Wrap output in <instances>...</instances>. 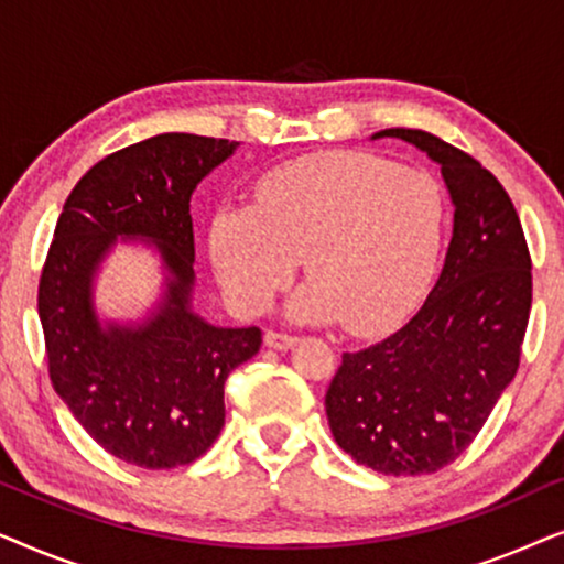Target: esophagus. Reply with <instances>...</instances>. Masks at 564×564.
<instances>
[{"label": "esophagus", "instance_id": "esophagus-1", "mask_svg": "<svg viewBox=\"0 0 564 564\" xmlns=\"http://www.w3.org/2000/svg\"><path fill=\"white\" fill-rule=\"evenodd\" d=\"M295 341H297L295 336L282 334V330H267L264 334V344L269 346V349H290Z\"/></svg>", "mask_w": 564, "mask_h": 564}]
</instances>
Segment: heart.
Returning a JSON list of instances; mask_svg holds the SVG:
<instances>
[{
    "label": "heart",
    "instance_id": "b5f03b06",
    "mask_svg": "<svg viewBox=\"0 0 564 564\" xmlns=\"http://www.w3.org/2000/svg\"><path fill=\"white\" fill-rule=\"evenodd\" d=\"M449 230L434 176L359 151L318 153L269 172L253 205L210 220V257L241 313H259L303 257L311 282L292 297L297 321L377 334L429 288Z\"/></svg>",
    "mask_w": 564,
    "mask_h": 564
}]
</instances>
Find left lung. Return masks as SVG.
I'll list each match as a JSON object with an SVG mask.
<instances>
[{"instance_id":"obj_1","label":"left lung","mask_w":564,"mask_h":564,"mask_svg":"<svg viewBox=\"0 0 564 564\" xmlns=\"http://www.w3.org/2000/svg\"><path fill=\"white\" fill-rule=\"evenodd\" d=\"M400 138L442 166L454 203L444 269L395 334L346 351L326 392L336 444L382 475H429L459 457L521 361L531 311V257L519 213L480 161L413 128Z\"/></svg>"}]
</instances>
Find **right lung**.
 Masks as SVG:
<instances>
[{
    "instance_id": "1",
    "label": "right lung",
    "mask_w": 564,
    "mask_h": 564,
    "mask_svg": "<svg viewBox=\"0 0 564 564\" xmlns=\"http://www.w3.org/2000/svg\"><path fill=\"white\" fill-rule=\"evenodd\" d=\"M236 141L161 133L97 161L76 182L37 284L53 390L84 431L128 465L172 469L210 449L226 423L223 388L261 346V330L218 328L192 313L189 197ZM149 237L170 272L141 327H102L90 276L117 236Z\"/></svg>"
}]
</instances>
